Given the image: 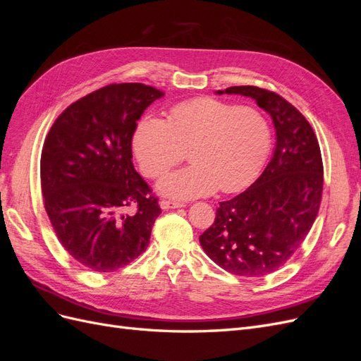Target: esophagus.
Returning <instances> with one entry per match:
<instances>
[{"label":"esophagus","instance_id":"obj_1","mask_svg":"<svg viewBox=\"0 0 361 361\" xmlns=\"http://www.w3.org/2000/svg\"><path fill=\"white\" fill-rule=\"evenodd\" d=\"M159 206H161V209H164V211H169V209H178V207H183L185 204H183V203H179V202L161 200V202H159Z\"/></svg>","mask_w":361,"mask_h":361}]
</instances>
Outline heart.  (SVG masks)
<instances>
[{
	"instance_id": "1",
	"label": "heart",
	"mask_w": 361,
	"mask_h": 361,
	"mask_svg": "<svg viewBox=\"0 0 361 361\" xmlns=\"http://www.w3.org/2000/svg\"><path fill=\"white\" fill-rule=\"evenodd\" d=\"M133 146L149 178L176 166L190 149L191 166L164 174L157 183L167 197L188 200L218 188L236 192L253 182L268 157L271 130L256 108L202 96L171 106L167 122L141 116Z\"/></svg>"
}]
</instances>
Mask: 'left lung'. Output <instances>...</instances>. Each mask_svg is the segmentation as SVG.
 Listing matches in <instances>:
<instances>
[{
    "label": "left lung",
    "mask_w": 361,
    "mask_h": 361,
    "mask_svg": "<svg viewBox=\"0 0 361 361\" xmlns=\"http://www.w3.org/2000/svg\"><path fill=\"white\" fill-rule=\"evenodd\" d=\"M255 99L274 123L276 147L264 173L236 197L220 202L200 245L218 267L262 277L286 264L319 211L324 169L318 140L305 117L274 92L236 85L216 94Z\"/></svg>",
    "instance_id": "obj_1"
}]
</instances>
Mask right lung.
Returning <instances> with one entry per match:
<instances>
[{
    "label": "right lung",
    "mask_w": 361,
    "mask_h": 361,
    "mask_svg": "<svg viewBox=\"0 0 361 361\" xmlns=\"http://www.w3.org/2000/svg\"><path fill=\"white\" fill-rule=\"evenodd\" d=\"M162 96L141 82L102 87L69 105L43 145L47 214L61 245L92 271H116L149 245L161 207L134 169L133 135Z\"/></svg>",
    "instance_id": "1"
}]
</instances>
